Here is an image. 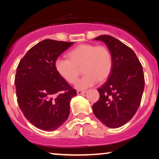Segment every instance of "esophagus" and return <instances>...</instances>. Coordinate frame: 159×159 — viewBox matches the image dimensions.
I'll return each mask as SVG.
<instances>
[{
	"instance_id": "esophagus-1",
	"label": "esophagus",
	"mask_w": 159,
	"mask_h": 159,
	"mask_svg": "<svg viewBox=\"0 0 159 159\" xmlns=\"http://www.w3.org/2000/svg\"><path fill=\"white\" fill-rule=\"evenodd\" d=\"M77 95H82V94H84V93H86V91L77 90Z\"/></svg>"
}]
</instances>
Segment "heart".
<instances>
[{
    "label": "heart",
    "mask_w": 159,
    "mask_h": 159,
    "mask_svg": "<svg viewBox=\"0 0 159 159\" xmlns=\"http://www.w3.org/2000/svg\"><path fill=\"white\" fill-rule=\"evenodd\" d=\"M69 58H58L55 61L56 71L69 83L77 80L82 66L84 77L76 82V88L84 90L109 77L112 70L111 53L105 45L82 44L67 53Z\"/></svg>",
    "instance_id": "b5f03b06"
}]
</instances>
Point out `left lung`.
Segmentation results:
<instances>
[{
	"mask_svg": "<svg viewBox=\"0 0 159 159\" xmlns=\"http://www.w3.org/2000/svg\"><path fill=\"white\" fill-rule=\"evenodd\" d=\"M94 40L107 45L113 66L108 80L98 89L100 98L93 111L106 127L118 128L128 122L140 106L145 87L143 66L134 52L114 37L104 34Z\"/></svg>",
	"mask_w": 159,
	"mask_h": 159,
	"instance_id": "8db88e82",
	"label": "left lung"
}]
</instances>
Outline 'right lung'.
I'll return each mask as SVG.
<instances>
[{"label":"right lung","instance_id":"1","mask_svg":"<svg viewBox=\"0 0 159 159\" xmlns=\"http://www.w3.org/2000/svg\"><path fill=\"white\" fill-rule=\"evenodd\" d=\"M74 42L44 40L21 58L15 77L17 102L25 118L38 129L54 131L68 119L77 95L58 75L55 61Z\"/></svg>","mask_w":159,"mask_h":159}]
</instances>
